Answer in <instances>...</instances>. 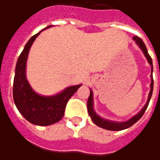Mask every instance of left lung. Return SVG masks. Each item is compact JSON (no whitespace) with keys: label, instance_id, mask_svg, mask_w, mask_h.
<instances>
[{"label":"left lung","instance_id":"left-lung-1","mask_svg":"<svg viewBox=\"0 0 160 160\" xmlns=\"http://www.w3.org/2000/svg\"><path fill=\"white\" fill-rule=\"evenodd\" d=\"M133 39L136 42L139 47L141 48V50L144 53L145 56L147 57L148 62L151 65L152 67V82H151V90H150V92H149V96H148V99L147 104L145 105L143 109L141 110L137 115H135L134 117H133L132 118H130L129 120L127 121V122H111V121L105 120L104 118H100L98 115L93 110V96H92V90H90V96L88 98V101H87V109H88V113H89V116L92 118V120L93 122L94 123L96 124L98 127L102 128H104V129H108V130H112V131H119V130H123L125 128H128L131 127L132 125H134L137 121H139L141 118V117L144 115L145 111L148 108V104H149V102H150V99H151L152 94V90H153V79H152V60L151 56H149V54L148 52V49H147V47L145 45L144 42L142 41L141 38H138L137 36H135L133 38Z\"/></svg>","mask_w":160,"mask_h":160}]
</instances>
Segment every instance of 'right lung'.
<instances>
[{
    "instance_id": "add662e5",
    "label": "right lung",
    "mask_w": 160,
    "mask_h": 160,
    "mask_svg": "<svg viewBox=\"0 0 160 160\" xmlns=\"http://www.w3.org/2000/svg\"><path fill=\"white\" fill-rule=\"evenodd\" d=\"M40 32L31 38L18 58L12 95L16 107L26 120L35 125L48 126L62 118L68 101L81 85L68 87L61 93L49 97L41 96L32 90L26 77V61L31 46Z\"/></svg>"
}]
</instances>
